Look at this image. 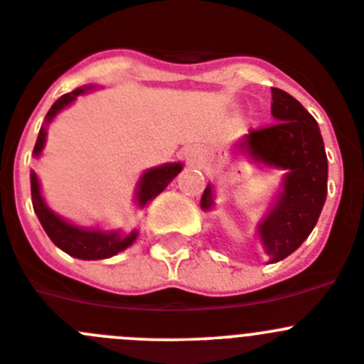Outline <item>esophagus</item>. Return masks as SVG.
Here are the masks:
<instances>
[{"label": "esophagus", "instance_id": "esophagus-1", "mask_svg": "<svg viewBox=\"0 0 364 364\" xmlns=\"http://www.w3.org/2000/svg\"><path fill=\"white\" fill-rule=\"evenodd\" d=\"M186 155H188V160H189V162H196V160H200L198 151H196V149H193V148H189V149H188V153H186Z\"/></svg>", "mask_w": 364, "mask_h": 364}]
</instances>
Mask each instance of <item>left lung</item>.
I'll use <instances>...</instances> for the list:
<instances>
[{
    "label": "left lung",
    "mask_w": 364,
    "mask_h": 364,
    "mask_svg": "<svg viewBox=\"0 0 364 364\" xmlns=\"http://www.w3.org/2000/svg\"><path fill=\"white\" fill-rule=\"evenodd\" d=\"M271 112L276 124L252 129L235 146L258 164L287 171L271 211L258 223L269 263H276L292 255L316 228L326 198L328 162L318 122L301 102L272 88ZM200 205L204 211L215 205L211 184Z\"/></svg>",
    "instance_id": "1"
}]
</instances>
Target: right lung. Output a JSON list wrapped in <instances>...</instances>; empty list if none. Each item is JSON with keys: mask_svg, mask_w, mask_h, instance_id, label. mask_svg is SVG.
<instances>
[{"mask_svg": "<svg viewBox=\"0 0 364 364\" xmlns=\"http://www.w3.org/2000/svg\"><path fill=\"white\" fill-rule=\"evenodd\" d=\"M92 88V86H88ZM88 88H77L73 92L65 93L58 101L53 102L52 108L48 109L45 117V124L53 121V117L58 115L61 109L72 105L77 95L85 93ZM46 142V126H41L38 135V141L34 146V156L41 155L43 148ZM182 171V164L180 162H169L164 166H156V168L148 169L144 175L141 176L139 184H136L135 198L139 208H146V205L155 198L156 195L164 191L168 184L175 178L178 173ZM30 191H32V204H34V211L38 215L39 222H41L43 229L48 235V238L58 245L61 251L66 255L73 256L79 259H105L112 258L117 252L124 251L136 240L139 232L132 231L129 235H121L119 231H102V229H86L79 228L75 223H70L58 216L48 205L45 204V198L41 195V188H39L38 175L34 171L30 173Z\"/></svg>", "mask_w": 364, "mask_h": 364, "instance_id": "obj_1", "label": "right lung"}]
</instances>
